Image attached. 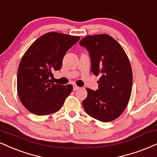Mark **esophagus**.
Returning <instances> with one entry per match:
<instances>
[{
	"label": "esophagus",
	"mask_w": 157,
	"mask_h": 157,
	"mask_svg": "<svg viewBox=\"0 0 157 157\" xmlns=\"http://www.w3.org/2000/svg\"><path fill=\"white\" fill-rule=\"evenodd\" d=\"M79 88H80V87H78L77 86H76V85H74V86H73V90H78Z\"/></svg>",
	"instance_id": "34e87169"
}]
</instances>
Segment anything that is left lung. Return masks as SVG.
Wrapping results in <instances>:
<instances>
[{
  "label": "left lung",
  "mask_w": 157,
  "mask_h": 157,
  "mask_svg": "<svg viewBox=\"0 0 157 157\" xmlns=\"http://www.w3.org/2000/svg\"><path fill=\"white\" fill-rule=\"evenodd\" d=\"M91 60V71L99 76V89L86 88L88 96L82 105L95 119L109 122L118 118L126 109L132 88V70L129 58L119 43L108 34L82 38Z\"/></svg>",
  "instance_id": "8db88e82"
}]
</instances>
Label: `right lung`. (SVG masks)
<instances>
[{"instance_id":"right-lung-1","label":"right lung","mask_w":157,"mask_h":157,"mask_svg":"<svg viewBox=\"0 0 157 157\" xmlns=\"http://www.w3.org/2000/svg\"><path fill=\"white\" fill-rule=\"evenodd\" d=\"M80 36L49 32L36 40L22 56L17 71V94L23 106L36 116L57 112L73 90L55 84L52 71L61 69L63 58Z\"/></svg>"}]
</instances>
